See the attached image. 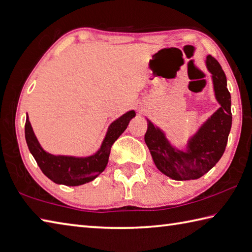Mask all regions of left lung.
I'll list each match as a JSON object with an SVG mask.
<instances>
[{"label":"left lung","instance_id":"1","mask_svg":"<svg viewBox=\"0 0 252 252\" xmlns=\"http://www.w3.org/2000/svg\"><path fill=\"white\" fill-rule=\"evenodd\" d=\"M205 64L212 74L213 89L220 107L189 137L184 149L174 147L165 132L147 118L145 142L156 167L177 181L195 180L207 173L221 158L230 132L231 98L226 75L212 56L206 57Z\"/></svg>","mask_w":252,"mask_h":252}]
</instances>
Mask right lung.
<instances>
[{"label": "right lung", "instance_id": "right-lung-1", "mask_svg": "<svg viewBox=\"0 0 252 252\" xmlns=\"http://www.w3.org/2000/svg\"><path fill=\"white\" fill-rule=\"evenodd\" d=\"M135 116L136 112L131 110L111 123L101 147L95 154L88 157L52 155L47 153L38 141L28 115H26L25 123V138L28 149L35 158L38 167L47 178L57 184L78 187L93 181L105 170L113 144L125 131L130 120Z\"/></svg>", "mask_w": 252, "mask_h": 252}]
</instances>
